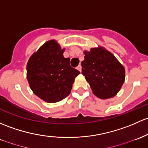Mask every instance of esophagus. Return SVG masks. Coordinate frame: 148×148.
Segmentation results:
<instances>
[{
  "instance_id": "1",
  "label": "esophagus",
  "mask_w": 148,
  "mask_h": 148,
  "mask_svg": "<svg viewBox=\"0 0 148 148\" xmlns=\"http://www.w3.org/2000/svg\"><path fill=\"white\" fill-rule=\"evenodd\" d=\"M77 69H78L79 71H80V72H81V71H82V65H81V64H79V66H77Z\"/></svg>"
}]
</instances>
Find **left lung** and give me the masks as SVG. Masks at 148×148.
I'll return each mask as SVG.
<instances>
[{
    "label": "left lung",
    "instance_id": "obj_1",
    "mask_svg": "<svg viewBox=\"0 0 148 148\" xmlns=\"http://www.w3.org/2000/svg\"><path fill=\"white\" fill-rule=\"evenodd\" d=\"M82 74L89 83L93 94L102 99L118 94L125 81V69L105 48L99 47L84 52Z\"/></svg>",
    "mask_w": 148,
    "mask_h": 148
}]
</instances>
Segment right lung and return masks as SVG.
Here are the masks:
<instances>
[{"label": "right lung", "mask_w": 148, "mask_h": 148, "mask_svg": "<svg viewBox=\"0 0 148 148\" xmlns=\"http://www.w3.org/2000/svg\"><path fill=\"white\" fill-rule=\"evenodd\" d=\"M55 40L46 42L29 59L27 79L30 88L45 101H62L71 92L74 79L80 72L69 64Z\"/></svg>", "instance_id": "right-lung-1"}]
</instances>
